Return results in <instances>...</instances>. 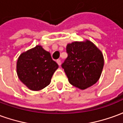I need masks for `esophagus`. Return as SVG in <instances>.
Wrapping results in <instances>:
<instances>
[{"label":"esophagus","mask_w":123,"mask_h":123,"mask_svg":"<svg viewBox=\"0 0 123 123\" xmlns=\"http://www.w3.org/2000/svg\"><path fill=\"white\" fill-rule=\"evenodd\" d=\"M56 62H57V64H59V66H60V65H61V59H57V60H56Z\"/></svg>","instance_id":"obj_1"}]
</instances>
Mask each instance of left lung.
Listing matches in <instances>:
<instances>
[{
	"instance_id": "1",
	"label": "left lung",
	"mask_w": 123,
	"mask_h": 123,
	"mask_svg": "<svg viewBox=\"0 0 123 123\" xmlns=\"http://www.w3.org/2000/svg\"><path fill=\"white\" fill-rule=\"evenodd\" d=\"M68 56L61 64L69 82L85 90L97 82L104 64L103 54L90 41L73 42L67 46Z\"/></svg>"
}]
</instances>
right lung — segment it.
I'll list each match as a JSON object with an SVG mask.
<instances>
[{"label":"right lung","instance_id":"add662e5","mask_svg":"<svg viewBox=\"0 0 123 123\" xmlns=\"http://www.w3.org/2000/svg\"><path fill=\"white\" fill-rule=\"evenodd\" d=\"M58 67L50 53L37 45L19 56L17 61L18 76L29 89L40 90L50 84Z\"/></svg>","mask_w":123,"mask_h":123}]
</instances>
